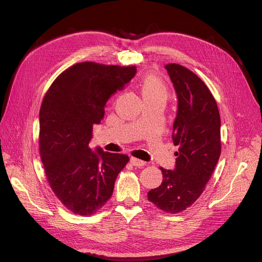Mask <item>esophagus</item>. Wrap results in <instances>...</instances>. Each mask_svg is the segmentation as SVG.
<instances>
[{
    "instance_id": "34e87169",
    "label": "esophagus",
    "mask_w": 262,
    "mask_h": 262,
    "mask_svg": "<svg viewBox=\"0 0 262 262\" xmlns=\"http://www.w3.org/2000/svg\"><path fill=\"white\" fill-rule=\"evenodd\" d=\"M130 163L133 164V166L135 167H138V168H141V167H144L146 162L143 161V160H140L138 158H135V157H132L130 158Z\"/></svg>"
}]
</instances>
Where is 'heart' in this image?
<instances>
[{"instance_id": "obj_1", "label": "heart", "mask_w": 262, "mask_h": 262, "mask_svg": "<svg viewBox=\"0 0 262 262\" xmlns=\"http://www.w3.org/2000/svg\"><path fill=\"white\" fill-rule=\"evenodd\" d=\"M140 92L144 101L163 99L168 96V88L163 80L154 74H146L140 80Z\"/></svg>"}]
</instances>
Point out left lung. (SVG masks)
Segmentation results:
<instances>
[{"mask_svg": "<svg viewBox=\"0 0 262 262\" xmlns=\"http://www.w3.org/2000/svg\"><path fill=\"white\" fill-rule=\"evenodd\" d=\"M175 88L178 106L173 124L174 170L160 168L162 183L147 199L163 211L181 212L203 193L221 155V119L216 102L205 82L189 69L166 67Z\"/></svg>", "mask_w": 262, "mask_h": 262, "instance_id": "left-lung-1", "label": "left lung"}]
</instances>
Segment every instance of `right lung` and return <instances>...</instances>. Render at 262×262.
I'll list each match as a JSON object with an SVG mask.
<instances>
[{
    "instance_id": "right-lung-1",
    "label": "right lung",
    "mask_w": 262,
    "mask_h": 262,
    "mask_svg": "<svg viewBox=\"0 0 262 262\" xmlns=\"http://www.w3.org/2000/svg\"><path fill=\"white\" fill-rule=\"evenodd\" d=\"M135 66L92 61L64 70L46 93L39 113V150L51 189L69 210L90 215L112 198L129 158L89 147L108 99L135 76Z\"/></svg>"
}]
</instances>
